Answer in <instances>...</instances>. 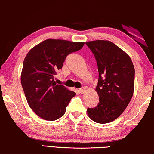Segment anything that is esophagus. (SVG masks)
Masks as SVG:
<instances>
[{
	"label": "esophagus",
	"mask_w": 154,
	"mask_h": 154,
	"mask_svg": "<svg viewBox=\"0 0 154 154\" xmlns=\"http://www.w3.org/2000/svg\"><path fill=\"white\" fill-rule=\"evenodd\" d=\"M79 92H81V94L85 93V92H86V88H80V89H79Z\"/></svg>",
	"instance_id": "1"
}]
</instances>
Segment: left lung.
Listing matches in <instances>:
<instances>
[{"instance_id":"8db88e82","label":"left lung","mask_w":154,"mask_h":154,"mask_svg":"<svg viewBox=\"0 0 154 154\" xmlns=\"http://www.w3.org/2000/svg\"><path fill=\"white\" fill-rule=\"evenodd\" d=\"M97 63L96 87L100 102L88 108V115L98 123H107L121 116L128 106L134 89V68L130 56L112 42L96 40L85 43Z\"/></svg>"}]
</instances>
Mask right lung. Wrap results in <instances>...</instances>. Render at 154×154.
Returning <instances> with one entry per match:
<instances>
[{"label":"right lung","mask_w":154,"mask_h":154,"mask_svg":"<svg viewBox=\"0 0 154 154\" xmlns=\"http://www.w3.org/2000/svg\"><path fill=\"white\" fill-rule=\"evenodd\" d=\"M84 42L47 39L34 46L25 57L21 83L26 101L35 114L44 120L54 121L66 112L75 95L54 81L66 56L81 50Z\"/></svg>","instance_id":"right-lung-1"}]
</instances>
